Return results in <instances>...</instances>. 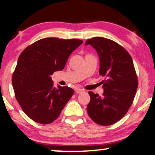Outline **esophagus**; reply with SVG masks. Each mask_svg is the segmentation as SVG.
Here are the masks:
<instances>
[{
	"mask_svg": "<svg viewBox=\"0 0 155 155\" xmlns=\"http://www.w3.org/2000/svg\"><path fill=\"white\" fill-rule=\"evenodd\" d=\"M74 91H75V92L77 93H81L84 92V91L83 89L79 88V87H76V88L74 89Z\"/></svg>",
	"mask_w": 155,
	"mask_h": 155,
	"instance_id": "obj_1",
	"label": "esophagus"
}]
</instances>
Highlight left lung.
Listing matches in <instances>:
<instances>
[{"instance_id": "left-lung-1", "label": "left lung", "mask_w": 155, "mask_h": 155, "mask_svg": "<svg viewBox=\"0 0 155 155\" xmlns=\"http://www.w3.org/2000/svg\"><path fill=\"white\" fill-rule=\"evenodd\" d=\"M87 45L98 52L99 74L105 78L101 81L103 97L88 92L87 114L96 124L112 125L125 116L136 94L138 80L132 58L123 47L106 38L93 37L87 40L85 45Z\"/></svg>"}]
</instances>
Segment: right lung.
<instances>
[{
    "label": "right lung",
    "instance_id": "obj_1",
    "mask_svg": "<svg viewBox=\"0 0 155 155\" xmlns=\"http://www.w3.org/2000/svg\"><path fill=\"white\" fill-rule=\"evenodd\" d=\"M83 41L45 38L26 47L20 54L12 76L15 96L33 121L49 124L60 116L74 91L54 87L51 74L62 70L69 56Z\"/></svg>",
    "mask_w": 155,
    "mask_h": 155
}]
</instances>
